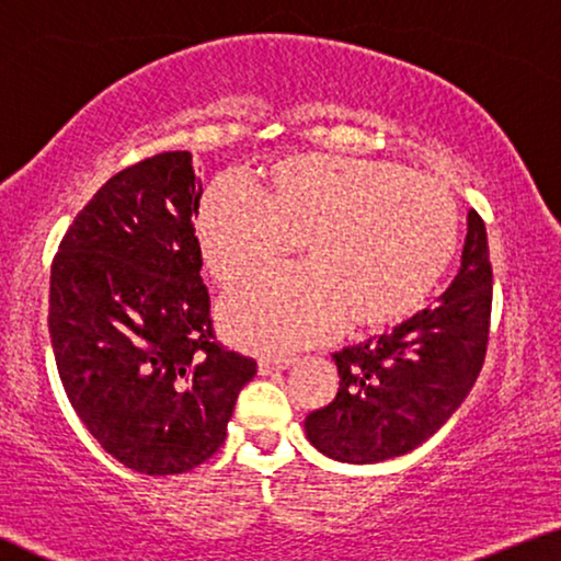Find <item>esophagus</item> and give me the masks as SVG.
Masks as SVG:
<instances>
[{"label":"esophagus","instance_id":"34e87169","mask_svg":"<svg viewBox=\"0 0 561 561\" xmlns=\"http://www.w3.org/2000/svg\"><path fill=\"white\" fill-rule=\"evenodd\" d=\"M289 365H291L289 357H282V360H259V373L270 375V373L284 370V367H289Z\"/></svg>","mask_w":561,"mask_h":561}]
</instances>
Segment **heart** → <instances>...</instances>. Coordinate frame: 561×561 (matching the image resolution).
Segmentation results:
<instances>
[{
  "instance_id": "1",
  "label": "heart",
  "mask_w": 561,
  "mask_h": 561,
  "mask_svg": "<svg viewBox=\"0 0 561 561\" xmlns=\"http://www.w3.org/2000/svg\"><path fill=\"white\" fill-rule=\"evenodd\" d=\"M204 262L233 287L287 259L307 264L239 287L221 307L233 345L279 355L347 330L390 328L413 314L446 272L458 241L450 191L408 165L299 153L247 181L214 183L198 204Z\"/></svg>"
}]
</instances>
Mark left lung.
I'll list each match as a JSON object with an SVG mask.
<instances>
[{
  "mask_svg": "<svg viewBox=\"0 0 561 561\" xmlns=\"http://www.w3.org/2000/svg\"><path fill=\"white\" fill-rule=\"evenodd\" d=\"M489 328L486 224L471 208L461 270L438 302L390 334L334 353L340 388L307 415L309 443L347 463H378L417 448L473 388Z\"/></svg>",
  "mask_w": 561,
  "mask_h": 561,
  "instance_id": "8db88e82",
  "label": "left lung"
}]
</instances>
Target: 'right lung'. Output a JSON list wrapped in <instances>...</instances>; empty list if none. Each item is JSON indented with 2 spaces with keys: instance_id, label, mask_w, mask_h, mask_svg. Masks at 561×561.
I'll return each instance as SVG.
<instances>
[{
  "instance_id": "obj_1",
  "label": "right lung",
  "mask_w": 561,
  "mask_h": 561,
  "mask_svg": "<svg viewBox=\"0 0 561 561\" xmlns=\"http://www.w3.org/2000/svg\"><path fill=\"white\" fill-rule=\"evenodd\" d=\"M188 150L115 173L65 231L49 274V337L67 400L115 461L186 473L227 438L252 357L216 340Z\"/></svg>"
}]
</instances>
